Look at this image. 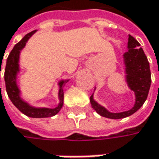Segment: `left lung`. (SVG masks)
<instances>
[{
  "label": "left lung",
  "mask_w": 159,
  "mask_h": 159,
  "mask_svg": "<svg viewBox=\"0 0 159 159\" xmlns=\"http://www.w3.org/2000/svg\"><path fill=\"white\" fill-rule=\"evenodd\" d=\"M139 43L131 35H129L127 51L123 53V64L125 67V82L129 89L134 92L135 103L128 111L113 113L98 104L94 99V94L90 97V103L96 112L103 117L110 119H122L128 117L137 112L147 99L151 84V73L149 63L144 51L139 47ZM96 89V88H95Z\"/></svg>",
  "instance_id": "obj_1"
}]
</instances>
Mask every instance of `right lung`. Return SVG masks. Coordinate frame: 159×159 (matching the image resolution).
Here are the masks:
<instances>
[{
  "instance_id": "1",
  "label": "right lung",
  "mask_w": 159,
  "mask_h": 159,
  "mask_svg": "<svg viewBox=\"0 0 159 159\" xmlns=\"http://www.w3.org/2000/svg\"><path fill=\"white\" fill-rule=\"evenodd\" d=\"M36 32L34 30L30 33L27 34L18 44L14 45L11 53L8 56L6 61V68L4 71V80L6 85V91L12 102V104L17 107L20 112L28 117L32 118H45V117H52L53 115H57L59 111L63 106V87L67 83L69 80H61L58 82V99L59 103L57 107L53 108L49 107H38L32 106L28 101L22 98V93L18 84V78L20 73V52L24 49L30 37ZM1 86V85H0Z\"/></svg>"
}]
</instances>
